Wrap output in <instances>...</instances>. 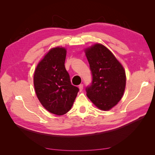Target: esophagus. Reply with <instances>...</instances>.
I'll list each match as a JSON object with an SVG mask.
<instances>
[{"mask_svg":"<svg viewBox=\"0 0 155 155\" xmlns=\"http://www.w3.org/2000/svg\"><path fill=\"white\" fill-rule=\"evenodd\" d=\"M78 88H79L80 91H83V84H81L79 85V86H78Z\"/></svg>","mask_w":155,"mask_h":155,"instance_id":"obj_1","label":"esophagus"}]
</instances>
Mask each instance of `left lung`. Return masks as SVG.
Returning <instances> with one entry per match:
<instances>
[{"label": "left lung", "mask_w": 155, "mask_h": 155, "mask_svg": "<svg viewBox=\"0 0 155 155\" xmlns=\"http://www.w3.org/2000/svg\"><path fill=\"white\" fill-rule=\"evenodd\" d=\"M92 73L87 95L99 109L108 110L123 97L126 85L125 71L113 53L101 44L85 51Z\"/></svg>", "instance_id": "obj_1"}]
</instances>
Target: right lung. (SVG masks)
Instances as JSON below:
<instances>
[{
	"label": "right lung",
	"mask_w": 155,
	"mask_h": 155,
	"mask_svg": "<svg viewBox=\"0 0 155 155\" xmlns=\"http://www.w3.org/2000/svg\"><path fill=\"white\" fill-rule=\"evenodd\" d=\"M67 51L52 48L39 62L34 74V86L39 101L50 113L62 115L74 103L79 88L71 84L64 67Z\"/></svg>",
	"instance_id": "1"
}]
</instances>
